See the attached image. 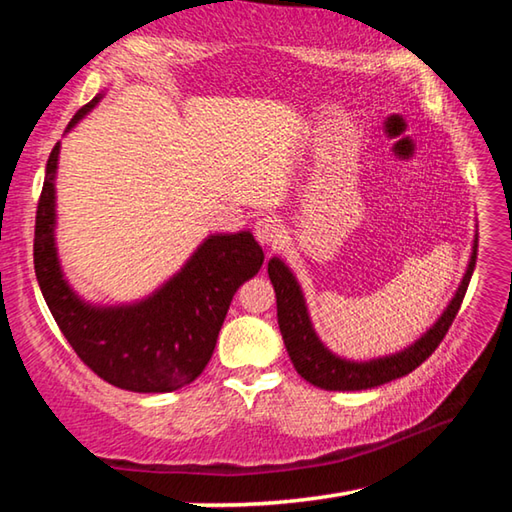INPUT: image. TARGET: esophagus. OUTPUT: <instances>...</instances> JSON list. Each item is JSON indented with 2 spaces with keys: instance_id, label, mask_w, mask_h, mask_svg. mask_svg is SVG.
Here are the masks:
<instances>
[{
  "instance_id": "obj_1",
  "label": "esophagus",
  "mask_w": 512,
  "mask_h": 512,
  "mask_svg": "<svg viewBox=\"0 0 512 512\" xmlns=\"http://www.w3.org/2000/svg\"><path fill=\"white\" fill-rule=\"evenodd\" d=\"M282 223L275 219V216H262V219H257L255 223V237L259 244L264 246H275L277 241L282 239Z\"/></svg>"
}]
</instances>
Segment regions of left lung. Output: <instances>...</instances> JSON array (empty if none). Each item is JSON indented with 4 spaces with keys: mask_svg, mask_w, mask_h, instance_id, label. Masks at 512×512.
Wrapping results in <instances>:
<instances>
[{
    "mask_svg": "<svg viewBox=\"0 0 512 512\" xmlns=\"http://www.w3.org/2000/svg\"><path fill=\"white\" fill-rule=\"evenodd\" d=\"M476 248H479V237L474 239L472 257L463 280L436 323L418 341L411 343L409 348L370 361L343 359L325 348V343L318 339L316 329L311 325L305 296H302L296 275L289 271V266L280 257H273L268 262V277H271L275 289L277 323H280L282 339L284 345H287L293 368L298 370L302 379H307L309 384L318 388H325V391H366V388H375L409 375L422 361L431 357V352L445 339L447 329L452 327L465 298L467 284H470V277L474 273Z\"/></svg>",
    "mask_w": 512,
    "mask_h": 512,
    "instance_id": "left-lung-1",
    "label": "left lung"
}]
</instances>
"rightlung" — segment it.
I'll return each instance as SVG.
<instances>
[{
    "mask_svg": "<svg viewBox=\"0 0 512 512\" xmlns=\"http://www.w3.org/2000/svg\"><path fill=\"white\" fill-rule=\"evenodd\" d=\"M97 94L69 121L67 131L97 106ZM51 149L36 212L33 264L42 296L60 332L94 375L133 393H171L201 375L212 359L232 296L264 264L253 232L210 235L187 264L133 305L101 307L76 296L56 250V169Z\"/></svg>",
    "mask_w": 512,
    "mask_h": 512,
    "instance_id": "add662e5",
    "label": "right lung"
}]
</instances>
